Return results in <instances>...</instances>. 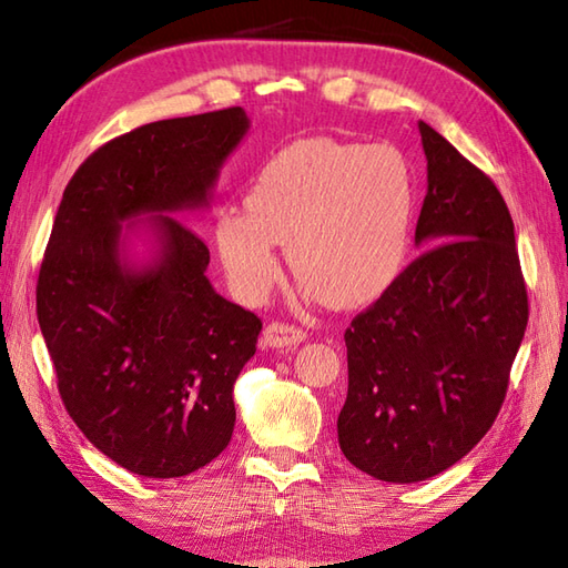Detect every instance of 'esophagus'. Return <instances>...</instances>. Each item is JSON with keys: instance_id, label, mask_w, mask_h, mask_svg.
<instances>
[{"instance_id": "obj_1", "label": "esophagus", "mask_w": 568, "mask_h": 568, "mask_svg": "<svg viewBox=\"0 0 568 568\" xmlns=\"http://www.w3.org/2000/svg\"><path fill=\"white\" fill-rule=\"evenodd\" d=\"M307 334L303 329L285 322H271L268 327L263 329V344L273 348H291V346L303 344Z\"/></svg>"}]
</instances>
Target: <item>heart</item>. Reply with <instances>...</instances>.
Here are the masks:
<instances>
[{"instance_id":"1","label":"heart","mask_w":568,"mask_h":568,"mask_svg":"<svg viewBox=\"0 0 568 568\" xmlns=\"http://www.w3.org/2000/svg\"><path fill=\"white\" fill-rule=\"evenodd\" d=\"M417 175L388 143L307 139L251 180L244 210L216 216L214 241L239 297L261 303L281 277L277 244L307 297L352 307L403 275L417 224Z\"/></svg>"}]
</instances>
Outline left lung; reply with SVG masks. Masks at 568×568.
I'll use <instances>...</instances> for the list:
<instances>
[{
    "mask_svg": "<svg viewBox=\"0 0 568 568\" xmlns=\"http://www.w3.org/2000/svg\"><path fill=\"white\" fill-rule=\"evenodd\" d=\"M419 136L427 195L415 244L427 251L346 329L336 419L348 462L388 484L437 476L486 437L529 315L498 187L429 124Z\"/></svg>",
    "mask_w": 568,
    "mask_h": 568,
    "instance_id": "obj_1",
    "label": "left lung"
}]
</instances>
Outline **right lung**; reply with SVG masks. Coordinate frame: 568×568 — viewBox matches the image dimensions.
I'll return each instance as SVG.
<instances>
[{"label": "right lung", "instance_id": "add662e5", "mask_svg": "<svg viewBox=\"0 0 568 568\" xmlns=\"http://www.w3.org/2000/svg\"><path fill=\"white\" fill-rule=\"evenodd\" d=\"M248 126L229 106L104 143L72 175L48 239L36 312L60 397L84 437L143 478L187 476L232 439L261 320L214 291L210 248L175 214L210 207ZM141 233L149 260L130 251Z\"/></svg>", "mask_w": 568, "mask_h": 568}]
</instances>
